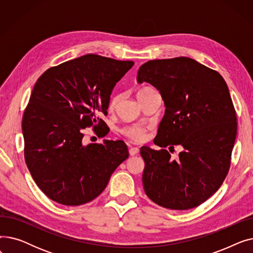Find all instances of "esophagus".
Segmentation results:
<instances>
[{"label":"esophagus","mask_w":253,"mask_h":253,"mask_svg":"<svg viewBox=\"0 0 253 253\" xmlns=\"http://www.w3.org/2000/svg\"><path fill=\"white\" fill-rule=\"evenodd\" d=\"M138 152H139V149L135 148V147H130V149H129L130 156H135L136 154H138Z\"/></svg>","instance_id":"1"}]
</instances>
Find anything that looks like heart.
<instances>
[{"label": "heart", "mask_w": 253, "mask_h": 253, "mask_svg": "<svg viewBox=\"0 0 253 253\" xmlns=\"http://www.w3.org/2000/svg\"><path fill=\"white\" fill-rule=\"evenodd\" d=\"M151 90H154L150 87H142L140 88L137 93H136V96L139 97L140 95L144 94V93H147ZM119 97L118 96H114L111 99L110 102V109H115V106L118 102ZM122 134L125 135L126 137H128L129 139H131L132 141H135V142H141L143 141L145 138H147V128L139 126V125H131V126H126L124 127L122 130Z\"/></svg>", "instance_id": "obj_1"}]
</instances>
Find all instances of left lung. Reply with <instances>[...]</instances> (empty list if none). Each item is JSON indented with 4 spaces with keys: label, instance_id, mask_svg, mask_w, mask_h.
Segmentation results:
<instances>
[{
    "label": "left lung",
    "instance_id": "obj_1",
    "mask_svg": "<svg viewBox=\"0 0 253 253\" xmlns=\"http://www.w3.org/2000/svg\"><path fill=\"white\" fill-rule=\"evenodd\" d=\"M139 84L153 85L162 96L165 115L155 151L140 148L143 189L153 202L173 210L197 207L223 182L237 135V117L230 91L215 71L189 57L143 63ZM181 145L177 162L164 148Z\"/></svg>",
    "mask_w": 253,
    "mask_h": 253
}]
</instances>
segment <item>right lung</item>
Here are the masks:
<instances>
[{"label": "right lung", "mask_w": 253, "mask_h": 253, "mask_svg": "<svg viewBox=\"0 0 253 253\" xmlns=\"http://www.w3.org/2000/svg\"><path fill=\"white\" fill-rule=\"evenodd\" d=\"M87 54L47 70L38 79L22 118L24 159L48 198L66 206L92 201L116 168L129 157L122 140L82 142V129L92 126L105 136L112 91L133 66Z\"/></svg>", "instance_id": "1"}]
</instances>
